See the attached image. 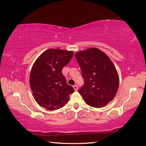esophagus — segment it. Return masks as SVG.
Segmentation results:
<instances>
[{
	"label": "esophagus",
	"mask_w": 146,
	"mask_h": 146,
	"mask_svg": "<svg viewBox=\"0 0 146 146\" xmlns=\"http://www.w3.org/2000/svg\"><path fill=\"white\" fill-rule=\"evenodd\" d=\"M73 88L74 91H77L78 90V86H77V85H74V86H73Z\"/></svg>",
	"instance_id": "esophagus-1"
}]
</instances>
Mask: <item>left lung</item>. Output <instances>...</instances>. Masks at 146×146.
Listing matches in <instances>:
<instances>
[{
  "mask_svg": "<svg viewBox=\"0 0 146 146\" xmlns=\"http://www.w3.org/2000/svg\"><path fill=\"white\" fill-rule=\"evenodd\" d=\"M84 84L78 92L88 105L101 108L113 100L119 78L113 63L107 54L96 48L76 53Z\"/></svg>",
  "mask_w": 146,
  "mask_h": 146,
  "instance_id": "left-lung-1",
  "label": "left lung"
}]
</instances>
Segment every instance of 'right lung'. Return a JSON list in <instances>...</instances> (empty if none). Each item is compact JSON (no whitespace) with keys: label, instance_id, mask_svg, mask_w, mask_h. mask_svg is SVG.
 <instances>
[{"label":"right lung","instance_id":"right-lung-1","mask_svg":"<svg viewBox=\"0 0 146 146\" xmlns=\"http://www.w3.org/2000/svg\"><path fill=\"white\" fill-rule=\"evenodd\" d=\"M73 51L48 49L35 60L30 74V86L35 101L49 111L62 108L69 100L73 88L62 70L70 62Z\"/></svg>","mask_w":146,"mask_h":146}]
</instances>
